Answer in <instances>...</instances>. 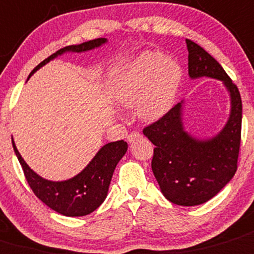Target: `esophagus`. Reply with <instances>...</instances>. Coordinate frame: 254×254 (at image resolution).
Instances as JSON below:
<instances>
[{
    "label": "esophagus",
    "instance_id": "esophagus-1",
    "mask_svg": "<svg viewBox=\"0 0 254 254\" xmlns=\"http://www.w3.org/2000/svg\"><path fill=\"white\" fill-rule=\"evenodd\" d=\"M140 136H141V134H140V132L131 131L129 135H127V141L132 142V141H135V139H137V137H140Z\"/></svg>",
    "mask_w": 254,
    "mask_h": 254
}]
</instances>
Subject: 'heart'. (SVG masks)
<instances>
[{
    "label": "heart",
    "instance_id": "heart-1",
    "mask_svg": "<svg viewBox=\"0 0 254 254\" xmlns=\"http://www.w3.org/2000/svg\"><path fill=\"white\" fill-rule=\"evenodd\" d=\"M181 79L176 62L159 52H146L122 74L117 98L124 107L139 105L140 117L155 122L171 109Z\"/></svg>",
    "mask_w": 254,
    "mask_h": 254
}]
</instances>
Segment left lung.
<instances>
[{"instance_id":"left-lung-1","label":"left lung","mask_w":254,"mask_h":254,"mask_svg":"<svg viewBox=\"0 0 254 254\" xmlns=\"http://www.w3.org/2000/svg\"><path fill=\"white\" fill-rule=\"evenodd\" d=\"M189 74L225 83L231 94V115L222 131L211 140L193 139L184 131L181 103L142 129L155 145L151 169L165 197L181 206L207 202L237 171L242 127V100L237 85L221 64L195 42L186 39Z\"/></svg>"}]
</instances>
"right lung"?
I'll use <instances>...</instances> for the list:
<instances>
[{"instance_id": "right-lung-1", "label": "right lung", "mask_w": 254, "mask_h": 254, "mask_svg": "<svg viewBox=\"0 0 254 254\" xmlns=\"http://www.w3.org/2000/svg\"><path fill=\"white\" fill-rule=\"evenodd\" d=\"M105 42H107L105 38H97L93 41L84 42L82 44H73V46L61 48L47 59H44L43 62H41L29 75L33 74L42 65L48 63L51 59L56 58L57 56L64 53V52H85L95 48V47H99ZM12 145H13L14 152L18 157L19 164L23 169L24 177L34 195L56 212L64 216H72V217L89 215L102 205L103 201L107 197L113 172H114L118 162L120 161V159L124 156L127 150V144L124 140L109 142L98 151V154L89 162V165L77 176L67 180V181L53 182L42 179L36 172L32 171L28 165L22 159L13 140H12Z\"/></svg>"}]
</instances>
